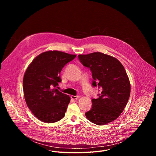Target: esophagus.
I'll return each mask as SVG.
<instances>
[{
  "instance_id": "34e87169",
  "label": "esophagus",
  "mask_w": 156,
  "mask_h": 156,
  "mask_svg": "<svg viewBox=\"0 0 156 156\" xmlns=\"http://www.w3.org/2000/svg\"><path fill=\"white\" fill-rule=\"evenodd\" d=\"M71 98H72V99L75 100V99H78L79 98V96H73V95H72V96H71Z\"/></svg>"
}]
</instances>
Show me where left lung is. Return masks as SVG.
<instances>
[{
	"label": "left lung",
	"mask_w": 156,
	"mask_h": 156,
	"mask_svg": "<svg viewBox=\"0 0 156 156\" xmlns=\"http://www.w3.org/2000/svg\"><path fill=\"white\" fill-rule=\"evenodd\" d=\"M78 58L91 71L93 86L101 87L86 117L98 125L108 124L120 116L129 99L131 86L126 72L119 60L101 52L80 54Z\"/></svg>",
	"instance_id": "1"
}]
</instances>
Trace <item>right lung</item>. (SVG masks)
Instances as JSON below:
<instances>
[{
    "label": "right lung",
    "mask_w": 156,
    "mask_h": 156,
    "mask_svg": "<svg viewBox=\"0 0 156 156\" xmlns=\"http://www.w3.org/2000/svg\"><path fill=\"white\" fill-rule=\"evenodd\" d=\"M58 51L37 55L30 64L23 77V87L27 104L34 115L45 123H54L65 116L70 98L55 87L62 81L63 66L76 57Z\"/></svg>",
    "instance_id": "right-lung-1"
}]
</instances>
